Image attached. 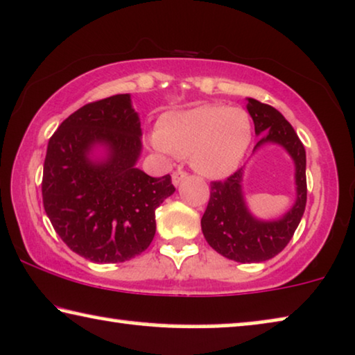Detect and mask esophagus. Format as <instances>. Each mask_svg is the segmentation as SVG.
<instances>
[{
	"mask_svg": "<svg viewBox=\"0 0 355 355\" xmlns=\"http://www.w3.org/2000/svg\"><path fill=\"white\" fill-rule=\"evenodd\" d=\"M186 178H187V173L184 171V169L179 168L173 173V184H174V186H179V184H181Z\"/></svg>",
	"mask_w": 355,
	"mask_h": 355,
	"instance_id": "obj_1",
	"label": "esophagus"
}]
</instances>
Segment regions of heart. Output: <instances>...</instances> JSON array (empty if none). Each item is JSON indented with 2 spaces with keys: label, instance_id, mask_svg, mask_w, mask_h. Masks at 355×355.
Here are the masks:
<instances>
[{
  "label": "heart",
  "instance_id": "obj_1",
  "mask_svg": "<svg viewBox=\"0 0 355 355\" xmlns=\"http://www.w3.org/2000/svg\"><path fill=\"white\" fill-rule=\"evenodd\" d=\"M250 142L249 113L227 105H202L168 114L152 135L155 148L176 157H191L192 168L210 179L234 173Z\"/></svg>",
  "mask_w": 355,
  "mask_h": 355
}]
</instances>
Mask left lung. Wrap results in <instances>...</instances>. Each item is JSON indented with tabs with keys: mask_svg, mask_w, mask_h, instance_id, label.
Masks as SVG:
<instances>
[{
	"mask_svg": "<svg viewBox=\"0 0 355 355\" xmlns=\"http://www.w3.org/2000/svg\"><path fill=\"white\" fill-rule=\"evenodd\" d=\"M247 111L254 119L255 134L260 135L257 150L265 144H278L293 158L295 166V202L279 220L263 221L255 218L245 205L242 192L244 169H237L226 181L210 184V200L202 216V232L211 249L226 259L241 263H259L278 255L293 239L305 203V148L283 114L273 106L247 98Z\"/></svg>",
	"mask_w": 355,
	"mask_h": 355,
	"instance_id": "obj_1",
	"label": "left lung"
}]
</instances>
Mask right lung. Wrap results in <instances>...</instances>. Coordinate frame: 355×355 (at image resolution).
Returning a JSON list of instances; mask_svg holds the SVG:
<instances>
[{"label": "right lung", "mask_w": 355, "mask_h": 355, "mask_svg": "<svg viewBox=\"0 0 355 355\" xmlns=\"http://www.w3.org/2000/svg\"><path fill=\"white\" fill-rule=\"evenodd\" d=\"M140 119L129 94L74 111L48 142L42 196L46 216L72 252L94 263L134 259L152 244L155 210L173 196L171 176L139 169ZM105 157L95 159L93 148Z\"/></svg>", "instance_id": "obj_1"}]
</instances>
